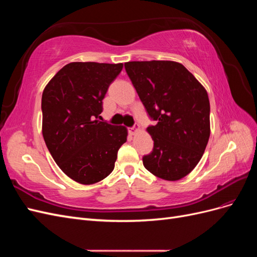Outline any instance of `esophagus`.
I'll use <instances>...</instances> for the list:
<instances>
[{
	"instance_id": "obj_1",
	"label": "esophagus",
	"mask_w": 257,
	"mask_h": 257,
	"mask_svg": "<svg viewBox=\"0 0 257 257\" xmlns=\"http://www.w3.org/2000/svg\"><path fill=\"white\" fill-rule=\"evenodd\" d=\"M139 128H141V126H139V124H136V125H134L133 127H130L128 128V132H130V134L131 135H135L137 132L139 131Z\"/></svg>"
}]
</instances>
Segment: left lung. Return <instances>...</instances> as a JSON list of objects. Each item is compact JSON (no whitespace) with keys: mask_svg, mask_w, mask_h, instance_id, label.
<instances>
[{"mask_svg":"<svg viewBox=\"0 0 257 257\" xmlns=\"http://www.w3.org/2000/svg\"><path fill=\"white\" fill-rule=\"evenodd\" d=\"M155 125L147 128L154 146L143 158L151 174L168 181L189 175L198 164L210 136L206 89L174 61H133L124 64Z\"/></svg>","mask_w":257,"mask_h":257,"instance_id":"1","label":"left lung"}]
</instances>
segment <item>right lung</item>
Instances as JSON below:
<instances>
[{
    "mask_svg": "<svg viewBox=\"0 0 257 257\" xmlns=\"http://www.w3.org/2000/svg\"><path fill=\"white\" fill-rule=\"evenodd\" d=\"M122 68V63L72 62L44 89V141L62 172L78 183L105 179L126 142L125 126L98 120L106 92Z\"/></svg>",
    "mask_w": 257,
    "mask_h": 257,
    "instance_id": "1",
    "label": "right lung"
}]
</instances>
